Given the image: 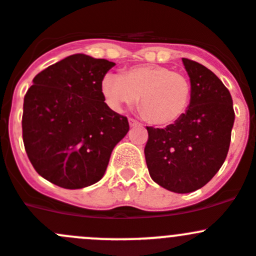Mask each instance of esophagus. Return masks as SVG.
I'll use <instances>...</instances> for the list:
<instances>
[{"instance_id": "34e87169", "label": "esophagus", "mask_w": 256, "mask_h": 256, "mask_svg": "<svg viewBox=\"0 0 256 256\" xmlns=\"http://www.w3.org/2000/svg\"><path fill=\"white\" fill-rule=\"evenodd\" d=\"M128 122H130V126H140V123H138V122L136 120V119L130 118V119H128Z\"/></svg>"}]
</instances>
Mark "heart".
Returning a JSON list of instances; mask_svg holds the SVG:
<instances>
[{"label":"heart","mask_w":256,"mask_h":256,"mask_svg":"<svg viewBox=\"0 0 256 256\" xmlns=\"http://www.w3.org/2000/svg\"><path fill=\"white\" fill-rule=\"evenodd\" d=\"M102 92L108 105L122 112L140 99L144 116L157 126H168L186 112L192 98L190 82L184 74L166 66H136L120 74L102 77Z\"/></svg>","instance_id":"heart-1"}]
</instances>
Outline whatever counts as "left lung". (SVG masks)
I'll return each mask as SVG.
<instances>
[{
    "label": "left lung",
    "instance_id": "left-lung-1",
    "mask_svg": "<svg viewBox=\"0 0 256 256\" xmlns=\"http://www.w3.org/2000/svg\"><path fill=\"white\" fill-rule=\"evenodd\" d=\"M192 98L182 118L166 128L147 126L144 156L154 182L174 193L204 186L221 168L235 122L232 98L210 70L182 58Z\"/></svg>",
    "mask_w": 256,
    "mask_h": 256
}]
</instances>
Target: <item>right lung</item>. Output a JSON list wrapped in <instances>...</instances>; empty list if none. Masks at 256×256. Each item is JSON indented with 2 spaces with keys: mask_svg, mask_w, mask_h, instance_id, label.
Here are the masks:
<instances>
[{
  "mask_svg": "<svg viewBox=\"0 0 256 256\" xmlns=\"http://www.w3.org/2000/svg\"><path fill=\"white\" fill-rule=\"evenodd\" d=\"M116 63L72 54L32 80L24 98L22 140L30 162L48 182L82 189L104 176L110 154L130 130L102 92Z\"/></svg>",
  "mask_w": 256,
  "mask_h": 256,
  "instance_id": "right-lung-1",
  "label": "right lung"
}]
</instances>
